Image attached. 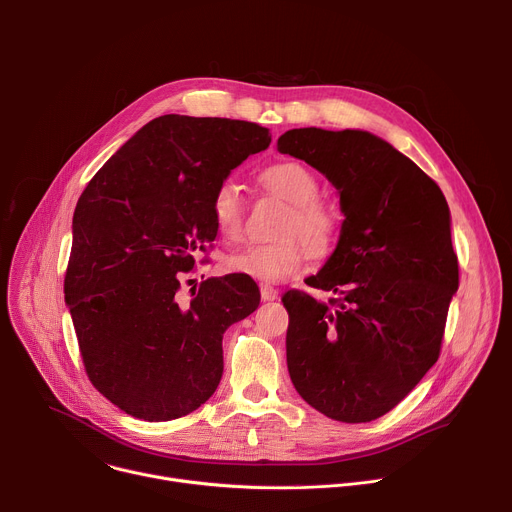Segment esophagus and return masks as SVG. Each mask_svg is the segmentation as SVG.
<instances>
[{"instance_id":"34e87169","label":"esophagus","mask_w":512,"mask_h":512,"mask_svg":"<svg viewBox=\"0 0 512 512\" xmlns=\"http://www.w3.org/2000/svg\"><path fill=\"white\" fill-rule=\"evenodd\" d=\"M259 289H261V300L263 302H273V300L279 298V291L273 285H269V283H261Z\"/></svg>"}]
</instances>
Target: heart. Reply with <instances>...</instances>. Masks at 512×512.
<instances>
[{"instance_id":"1","label":"heart","mask_w":512,"mask_h":512,"mask_svg":"<svg viewBox=\"0 0 512 512\" xmlns=\"http://www.w3.org/2000/svg\"><path fill=\"white\" fill-rule=\"evenodd\" d=\"M263 186L289 202L281 227L285 239L251 243L227 257V267L259 281H283L306 271L312 257L332 249L338 237V212L318 198L316 174L302 162L283 160L259 174ZM212 221L223 237L237 239L245 227V196L237 180L227 178L216 186L210 202Z\"/></svg>"}]
</instances>
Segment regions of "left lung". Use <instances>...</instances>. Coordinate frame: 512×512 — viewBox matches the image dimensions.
<instances>
[{
	"mask_svg": "<svg viewBox=\"0 0 512 512\" xmlns=\"http://www.w3.org/2000/svg\"><path fill=\"white\" fill-rule=\"evenodd\" d=\"M277 150L308 162L340 192V239L310 287L289 289L287 369L314 409L344 423L399 405L440 358L458 255L450 208L417 164L369 131L289 129Z\"/></svg>",
	"mask_w": 512,
	"mask_h": 512,
	"instance_id": "obj_1",
	"label": "left lung"
}]
</instances>
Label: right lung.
I'll return each mask as SVG.
<instances>
[{
    "mask_svg": "<svg viewBox=\"0 0 512 512\" xmlns=\"http://www.w3.org/2000/svg\"><path fill=\"white\" fill-rule=\"evenodd\" d=\"M269 141L249 121L164 115L81 194L64 296L89 381L127 415L184 417L221 383L223 334L257 310L259 287L231 273L186 300L182 277L216 237V186Z\"/></svg>",
    "mask_w": 512,
    "mask_h": 512,
    "instance_id": "right-lung-1",
    "label": "right lung"
}]
</instances>
